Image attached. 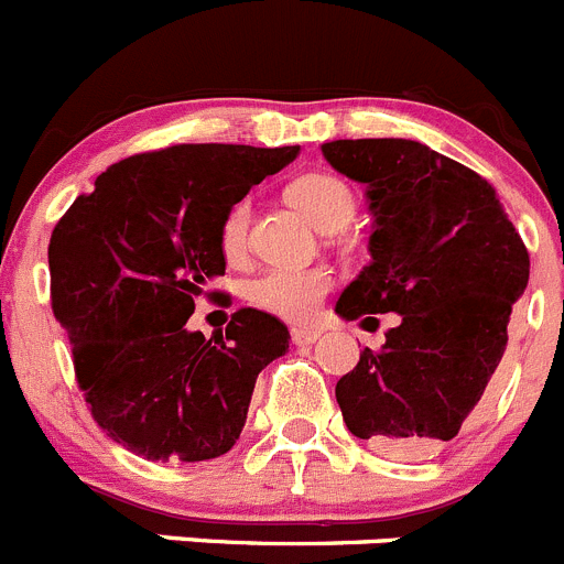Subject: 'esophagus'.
<instances>
[{"label": "esophagus", "mask_w": 564, "mask_h": 564, "mask_svg": "<svg viewBox=\"0 0 564 564\" xmlns=\"http://www.w3.org/2000/svg\"><path fill=\"white\" fill-rule=\"evenodd\" d=\"M319 328L317 326H294L292 328V343L294 345H312L314 339L319 337Z\"/></svg>", "instance_id": "1"}]
</instances>
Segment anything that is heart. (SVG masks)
Returning a JSON list of instances; mask_svg holds the SVG:
<instances>
[{"mask_svg": "<svg viewBox=\"0 0 564 564\" xmlns=\"http://www.w3.org/2000/svg\"><path fill=\"white\" fill-rule=\"evenodd\" d=\"M289 202L317 227H332L348 221L354 210V196L343 180L332 174H306L294 180L286 191ZM250 205L238 202L225 213L219 230L221 256L227 261H241L247 250ZM334 275L328 267H272L256 275L247 286V297L263 312L283 319H308L319 308L323 297L332 292Z\"/></svg>", "mask_w": 564, "mask_h": 564, "instance_id": "heart-1", "label": "heart"}]
</instances>
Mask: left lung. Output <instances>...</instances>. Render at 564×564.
<instances>
[{"label": "left lung", "mask_w": 564, "mask_h": 564, "mask_svg": "<svg viewBox=\"0 0 564 564\" xmlns=\"http://www.w3.org/2000/svg\"><path fill=\"white\" fill-rule=\"evenodd\" d=\"M323 156L373 213L370 263L334 312L402 314L339 379L337 404L377 453L421 458L458 435L503 359L529 250L484 176L415 140H332Z\"/></svg>", "instance_id": "left-lung-1"}]
</instances>
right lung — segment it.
<instances>
[{"label":"right lung","instance_id":"obj_1","mask_svg":"<svg viewBox=\"0 0 564 564\" xmlns=\"http://www.w3.org/2000/svg\"><path fill=\"white\" fill-rule=\"evenodd\" d=\"M301 145L185 143L120 160L50 238V297L98 427L149 460H210L241 435L256 379L289 328L238 308L225 332H187L196 297L225 275V213ZM216 294V292H213Z\"/></svg>","mask_w":564,"mask_h":564}]
</instances>
